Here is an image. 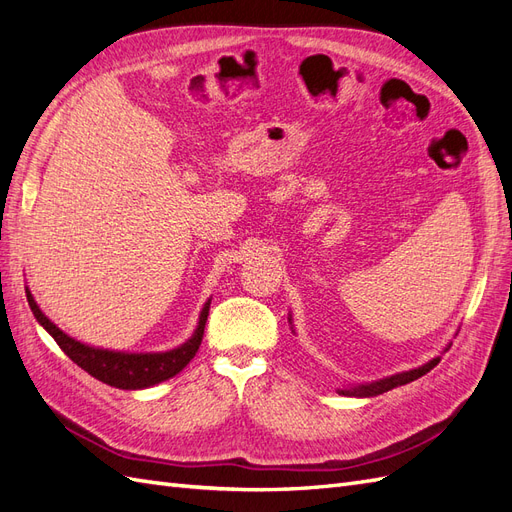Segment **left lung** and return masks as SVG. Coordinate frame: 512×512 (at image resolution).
Segmentation results:
<instances>
[{
  "mask_svg": "<svg viewBox=\"0 0 512 512\" xmlns=\"http://www.w3.org/2000/svg\"><path fill=\"white\" fill-rule=\"evenodd\" d=\"M448 348H451V346H448ZM438 363H440V356H436V359H431L429 363H425L421 367L410 369V371H401V374H395V376H389V378H382V380H376V382L346 386V389H339V395H346V397H376V395H382L386 391L395 389V386L408 384V382H412L416 378L425 376L427 371H431Z\"/></svg>",
  "mask_w": 512,
  "mask_h": 512,
  "instance_id": "1",
  "label": "left lung"
}]
</instances>
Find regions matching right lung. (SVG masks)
<instances>
[{
    "label": "right lung",
    "mask_w": 512,
    "mask_h": 512,
    "mask_svg": "<svg viewBox=\"0 0 512 512\" xmlns=\"http://www.w3.org/2000/svg\"><path fill=\"white\" fill-rule=\"evenodd\" d=\"M27 294V303L32 307V312L36 320L42 324L49 333L57 346L64 350L70 359L85 369L89 376H94L96 380L115 386V389L123 391H136V389H149L153 384H160L168 378L177 376L179 371L188 365L194 354L198 352L200 342H203V333H205V322L209 316V305L211 299L205 303L203 312L198 316V327L192 333L188 342L166 350V352H117V350H104V348H94L87 346L79 339H74L61 331L57 324H53L49 318L42 314V309L34 301V294L25 288Z\"/></svg>",
    "instance_id": "add662e5"
}]
</instances>
